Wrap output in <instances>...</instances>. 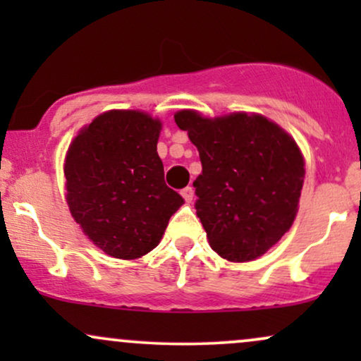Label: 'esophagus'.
<instances>
[{"instance_id":"1","label":"esophagus","mask_w":361,"mask_h":361,"mask_svg":"<svg viewBox=\"0 0 361 361\" xmlns=\"http://www.w3.org/2000/svg\"><path fill=\"white\" fill-rule=\"evenodd\" d=\"M193 193L195 192H193L192 186H186V188L181 190V197H183L185 202H188V204L193 200Z\"/></svg>"}]
</instances>
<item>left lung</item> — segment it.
<instances>
[{
	"instance_id": "8db88e82",
	"label": "left lung",
	"mask_w": 361,
	"mask_h": 361,
	"mask_svg": "<svg viewBox=\"0 0 361 361\" xmlns=\"http://www.w3.org/2000/svg\"><path fill=\"white\" fill-rule=\"evenodd\" d=\"M175 122L200 154L195 209L212 250L229 261L264 255L299 207L305 169L295 140L261 115L212 120L183 110Z\"/></svg>"
}]
</instances>
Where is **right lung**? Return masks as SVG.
<instances>
[{
    "label": "right lung",
    "instance_id": "add662e5",
    "mask_svg": "<svg viewBox=\"0 0 361 361\" xmlns=\"http://www.w3.org/2000/svg\"><path fill=\"white\" fill-rule=\"evenodd\" d=\"M159 132V120L142 111H106L82 128L66 156L74 221L114 258L135 259L154 250L185 204L164 183Z\"/></svg>",
    "mask_w": 361,
    "mask_h": 361
}]
</instances>
